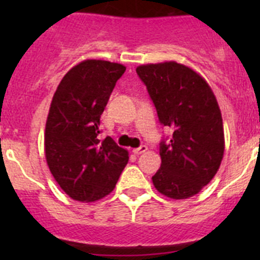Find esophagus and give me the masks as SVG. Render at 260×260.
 Segmentation results:
<instances>
[{
	"mask_svg": "<svg viewBox=\"0 0 260 260\" xmlns=\"http://www.w3.org/2000/svg\"><path fill=\"white\" fill-rule=\"evenodd\" d=\"M146 151H147V147L141 146V147H138V148H134V150H133V152H134L135 155H141V153H144Z\"/></svg>",
	"mask_w": 260,
	"mask_h": 260,
	"instance_id": "1",
	"label": "esophagus"
}]
</instances>
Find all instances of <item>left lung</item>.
<instances>
[{
  "mask_svg": "<svg viewBox=\"0 0 260 260\" xmlns=\"http://www.w3.org/2000/svg\"><path fill=\"white\" fill-rule=\"evenodd\" d=\"M157 110L173 132L160 143L161 167L152 177L158 192L172 199L198 194L219 171L224 156L221 112L212 89L192 69L174 61L137 68Z\"/></svg>",
  "mask_w": 260,
  "mask_h": 260,
  "instance_id": "left-lung-1",
  "label": "left lung"
}]
</instances>
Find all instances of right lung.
<instances>
[{
	"instance_id": "right-lung-1",
	"label": "right lung",
	"mask_w": 260,
	"mask_h": 260,
	"mask_svg": "<svg viewBox=\"0 0 260 260\" xmlns=\"http://www.w3.org/2000/svg\"><path fill=\"white\" fill-rule=\"evenodd\" d=\"M126 68L86 59L66 73L50 103L44 146L54 180L71 199L95 202L113 191L128 152L110 137L99 139L100 117Z\"/></svg>"
}]
</instances>
